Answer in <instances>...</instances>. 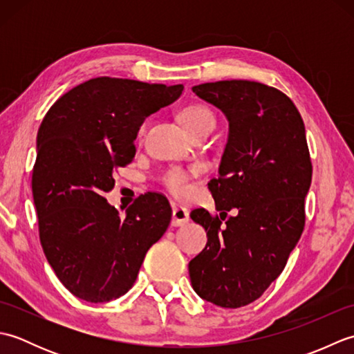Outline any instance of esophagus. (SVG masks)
Wrapping results in <instances>:
<instances>
[{"label":"esophagus","instance_id":"1","mask_svg":"<svg viewBox=\"0 0 354 354\" xmlns=\"http://www.w3.org/2000/svg\"><path fill=\"white\" fill-rule=\"evenodd\" d=\"M190 221L189 209L179 205H173L171 209V225L173 227H183L187 222Z\"/></svg>","mask_w":354,"mask_h":354}]
</instances>
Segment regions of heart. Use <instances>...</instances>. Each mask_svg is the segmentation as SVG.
<instances>
[{
	"mask_svg": "<svg viewBox=\"0 0 354 354\" xmlns=\"http://www.w3.org/2000/svg\"><path fill=\"white\" fill-rule=\"evenodd\" d=\"M181 122L185 126V129L193 135L194 132L204 129V127H214V115L204 104H190V106H187L181 112ZM146 127L147 123L141 124L138 131L140 137L145 135ZM162 183L176 196L185 198L192 193V176L189 171L183 169H170L169 171H165V175L162 176Z\"/></svg>",
	"mask_w": 354,
	"mask_h": 354,
	"instance_id": "1",
	"label": "heart"
}]
</instances>
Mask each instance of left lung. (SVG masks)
Returning a JSON list of instances; mask_svg holds the SVG:
<instances>
[{
  "mask_svg": "<svg viewBox=\"0 0 354 354\" xmlns=\"http://www.w3.org/2000/svg\"><path fill=\"white\" fill-rule=\"evenodd\" d=\"M192 89L223 112L230 129L219 176L208 183L221 217L204 208L190 213L208 237L189 263L190 281L205 301L237 309L263 295L301 237L312 183L306 129L277 88L221 80ZM232 209L236 216L225 221Z\"/></svg>",
  "mask_w": 354,
  "mask_h": 354,
  "instance_id": "obj_1",
  "label": "left lung"
}]
</instances>
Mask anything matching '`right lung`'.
Returning a JSON list of instances; mask_svg holds the SVG:
<instances>
[{
  "label": "right lung",
  "instance_id": "1",
  "mask_svg": "<svg viewBox=\"0 0 354 354\" xmlns=\"http://www.w3.org/2000/svg\"><path fill=\"white\" fill-rule=\"evenodd\" d=\"M183 85L95 77L64 94L37 131L32 192L45 257L74 297L106 303L137 280L149 248L171 219L147 192L126 216L108 204L114 171L135 156L140 126L183 94Z\"/></svg>",
  "mask_w": 354,
  "mask_h": 354
}]
</instances>
